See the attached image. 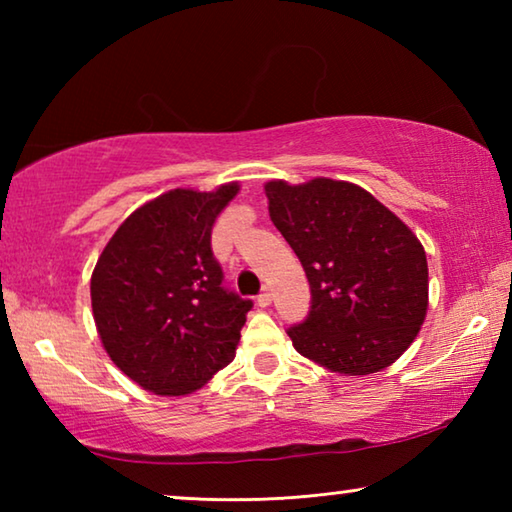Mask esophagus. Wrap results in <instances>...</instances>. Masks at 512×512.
Wrapping results in <instances>:
<instances>
[{"instance_id": "obj_1", "label": "esophagus", "mask_w": 512, "mask_h": 512, "mask_svg": "<svg viewBox=\"0 0 512 512\" xmlns=\"http://www.w3.org/2000/svg\"><path fill=\"white\" fill-rule=\"evenodd\" d=\"M257 305L259 307L271 305V289H262V293H259V296H257Z\"/></svg>"}]
</instances>
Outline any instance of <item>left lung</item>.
I'll return each mask as SVG.
<instances>
[{
	"label": "left lung",
	"instance_id": "8db88e82",
	"mask_svg": "<svg viewBox=\"0 0 512 512\" xmlns=\"http://www.w3.org/2000/svg\"><path fill=\"white\" fill-rule=\"evenodd\" d=\"M264 189L271 221L311 289L307 318L287 329L293 348L341 375L391 366L427 314L429 268L418 237L343 180H273Z\"/></svg>",
	"mask_w": 512,
	"mask_h": 512
}]
</instances>
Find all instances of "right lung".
I'll return each instance as SVG.
<instances>
[{"label":"right lung","instance_id":"1","mask_svg":"<svg viewBox=\"0 0 512 512\" xmlns=\"http://www.w3.org/2000/svg\"><path fill=\"white\" fill-rule=\"evenodd\" d=\"M173 189L119 225L94 266V323L115 366L158 395H187L235 359L253 300L223 287L212 225L237 196Z\"/></svg>","mask_w":512,"mask_h":512}]
</instances>
